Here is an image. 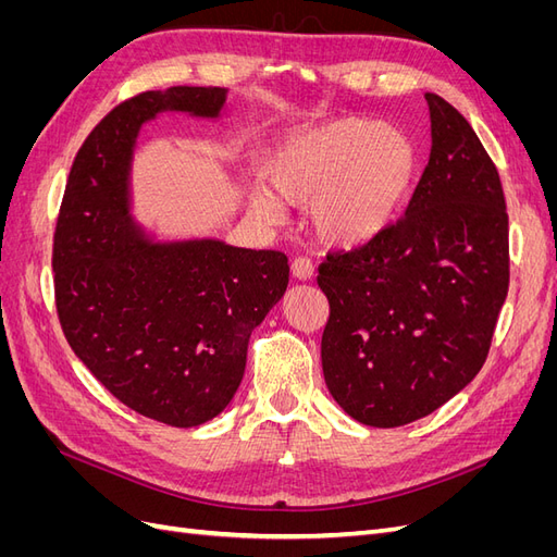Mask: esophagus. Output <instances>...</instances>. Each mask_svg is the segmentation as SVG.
Segmentation results:
<instances>
[{
	"mask_svg": "<svg viewBox=\"0 0 557 557\" xmlns=\"http://www.w3.org/2000/svg\"><path fill=\"white\" fill-rule=\"evenodd\" d=\"M290 267H293V274H295L299 281H307V278L313 276V262H311L309 258H305V256L295 258Z\"/></svg>",
	"mask_w": 557,
	"mask_h": 557,
	"instance_id": "esophagus-1",
	"label": "esophagus"
}]
</instances>
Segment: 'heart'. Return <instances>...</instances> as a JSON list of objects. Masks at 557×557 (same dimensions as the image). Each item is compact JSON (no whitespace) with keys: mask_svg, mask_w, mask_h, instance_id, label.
Instances as JSON below:
<instances>
[{"mask_svg":"<svg viewBox=\"0 0 557 557\" xmlns=\"http://www.w3.org/2000/svg\"><path fill=\"white\" fill-rule=\"evenodd\" d=\"M276 193L311 207L315 232L334 246H360L391 225L420 174L416 141L397 125L342 117L283 139L267 164ZM252 207L278 221L276 197L258 188Z\"/></svg>","mask_w":557,"mask_h":557,"instance_id":"1","label":"heart"}]
</instances>
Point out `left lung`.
Returning <instances> with one entry per match:
<instances>
[{"instance_id": "obj_1", "label": "left lung", "mask_w": 557, "mask_h": 557, "mask_svg": "<svg viewBox=\"0 0 557 557\" xmlns=\"http://www.w3.org/2000/svg\"><path fill=\"white\" fill-rule=\"evenodd\" d=\"M425 99L432 150L407 213L318 267L327 391L372 428L413 423L458 395L481 372L509 293L497 166L458 109Z\"/></svg>"}]
</instances>
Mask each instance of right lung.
<instances>
[{
	"label": "right lung",
	"instance_id": "1",
	"mask_svg": "<svg viewBox=\"0 0 557 557\" xmlns=\"http://www.w3.org/2000/svg\"><path fill=\"white\" fill-rule=\"evenodd\" d=\"M225 88L176 86L125 99L83 141L53 237L55 307L78 360L125 407L172 428L221 413L250 332L288 288L281 250L215 239L153 244L129 213L139 127L160 111L218 117Z\"/></svg>",
	"mask_w": 557,
	"mask_h": 557
}]
</instances>
